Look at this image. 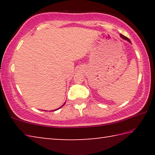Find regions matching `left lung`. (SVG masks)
I'll return each mask as SVG.
<instances>
[{"instance_id": "left-lung-1", "label": "left lung", "mask_w": 155, "mask_h": 155, "mask_svg": "<svg viewBox=\"0 0 155 155\" xmlns=\"http://www.w3.org/2000/svg\"><path fill=\"white\" fill-rule=\"evenodd\" d=\"M120 37H121V38H122L123 40H127V41H128V42H129V43H130V44H131V42H130V41L129 39H128V38H127V37H126V36H124V35H122V34H120Z\"/></svg>"}]
</instances>
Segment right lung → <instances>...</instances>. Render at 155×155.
I'll return each instance as SVG.
<instances>
[{"label":"right lung","instance_id":"add662e5","mask_svg":"<svg viewBox=\"0 0 155 155\" xmlns=\"http://www.w3.org/2000/svg\"><path fill=\"white\" fill-rule=\"evenodd\" d=\"M65 104V103H64V104H63V105H62L61 107H59V108H58V109H54V110H52V111H56V110H58V109H59L60 108H61V107H62L63 106H64Z\"/></svg>","mask_w":155,"mask_h":155}]
</instances>
